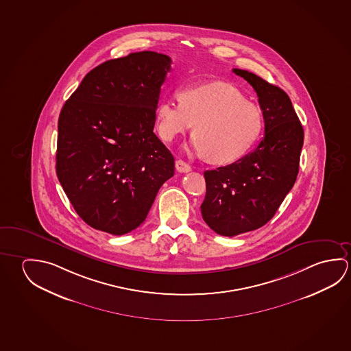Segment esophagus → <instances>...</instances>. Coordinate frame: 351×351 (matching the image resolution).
Instances as JSON below:
<instances>
[{
    "mask_svg": "<svg viewBox=\"0 0 351 351\" xmlns=\"http://www.w3.org/2000/svg\"><path fill=\"white\" fill-rule=\"evenodd\" d=\"M175 167H176V170L180 171V173H190L191 167L187 164V162H184V160H181V159H178L175 162Z\"/></svg>",
    "mask_w": 351,
    "mask_h": 351,
    "instance_id": "esophagus-1",
    "label": "esophagus"
}]
</instances>
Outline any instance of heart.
<instances>
[{
	"mask_svg": "<svg viewBox=\"0 0 351 351\" xmlns=\"http://www.w3.org/2000/svg\"><path fill=\"white\" fill-rule=\"evenodd\" d=\"M156 121L161 138L167 142L195 123L192 149L217 164H230L245 156L263 126L261 110L224 82L187 86L181 92V103L162 99Z\"/></svg>",
	"mask_w": 351,
	"mask_h": 351,
	"instance_id": "b5f03b06",
	"label": "heart"
}]
</instances>
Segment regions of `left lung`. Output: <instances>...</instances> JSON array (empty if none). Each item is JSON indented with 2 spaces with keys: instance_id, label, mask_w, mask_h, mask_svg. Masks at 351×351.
Returning a JSON list of instances; mask_svg holds the SVG:
<instances>
[{
  "instance_id": "8db88e82",
  "label": "left lung",
  "mask_w": 351,
  "mask_h": 351,
  "mask_svg": "<svg viewBox=\"0 0 351 351\" xmlns=\"http://www.w3.org/2000/svg\"><path fill=\"white\" fill-rule=\"evenodd\" d=\"M253 86L265 119L256 149L226 167L204 171L203 220L219 235L256 230L274 217L299 173L304 128L287 93L245 69H234Z\"/></svg>"
}]
</instances>
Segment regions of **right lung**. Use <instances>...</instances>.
Instances as JSON below:
<instances>
[{
	"mask_svg": "<svg viewBox=\"0 0 351 351\" xmlns=\"http://www.w3.org/2000/svg\"><path fill=\"white\" fill-rule=\"evenodd\" d=\"M171 58L133 52L92 69L58 117L56 173L86 224L123 235L143 223L175 159L154 130Z\"/></svg>",
	"mask_w": 351,
	"mask_h": 351,
	"instance_id": "obj_1",
	"label": "right lung"
}]
</instances>
